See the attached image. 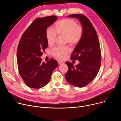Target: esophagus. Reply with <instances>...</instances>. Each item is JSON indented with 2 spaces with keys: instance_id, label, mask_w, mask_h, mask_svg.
<instances>
[{
  "instance_id": "esophagus-1",
  "label": "esophagus",
  "mask_w": 121,
  "mask_h": 121,
  "mask_svg": "<svg viewBox=\"0 0 121 121\" xmlns=\"http://www.w3.org/2000/svg\"><path fill=\"white\" fill-rule=\"evenodd\" d=\"M64 64V62H62V61H58V64L59 65H62Z\"/></svg>"
}]
</instances>
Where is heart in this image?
I'll list each match as a JSON object with an SVG mask.
<instances>
[{
  "label": "heart",
  "instance_id": "1",
  "mask_svg": "<svg viewBox=\"0 0 121 121\" xmlns=\"http://www.w3.org/2000/svg\"><path fill=\"white\" fill-rule=\"evenodd\" d=\"M83 34V29L81 25L72 19H65L56 22L54 24V30L47 28L45 35L47 43L51 46L54 44L56 35L64 36L65 43L75 46L81 41ZM70 52L68 47H55L51 51L52 55L56 58L63 60Z\"/></svg>",
  "mask_w": 121,
  "mask_h": 121
}]
</instances>
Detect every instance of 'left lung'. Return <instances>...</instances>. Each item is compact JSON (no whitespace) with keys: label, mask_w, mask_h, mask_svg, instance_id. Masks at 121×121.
<instances>
[{"label":"left lung","mask_w":121,"mask_h":121,"mask_svg":"<svg viewBox=\"0 0 121 121\" xmlns=\"http://www.w3.org/2000/svg\"><path fill=\"white\" fill-rule=\"evenodd\" d=\"M67 17L78 19L83 29L82 38L76 46L71 56V60H78L75 66L66 62L68 67L65 78L68 83L78 88L90 83L96 77L101 65V52L97 32L87 17L81 14L69 15Z\"/></svg>","instance_id":"1"}]
</instances>
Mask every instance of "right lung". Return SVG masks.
I'll return each instance as SVG.
<instances>
[{
	"mask_svg": "<svg viewBox=\"0 0 121 121\" xmlns=\"http://www.w3.org/2000/svg\"><path fill=\"white\" fill-rule=\"evenodd\" d=\"M57 19L50 16L34 20L25 31L19 43L17 59L19 73L30 88L40 89L49 82L58 63L51 58L42 62L43 51L48 47L45 32L47 28Z\"/></svg>",
	"mask_w": 121,
	"mask_h": 121,
	"instance_id": "obj_1",
	"label": "right lung"
}]
</instances>
